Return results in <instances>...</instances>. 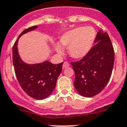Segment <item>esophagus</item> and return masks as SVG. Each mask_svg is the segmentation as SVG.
Wrapping results in <instances>:
<instances>
[{"label":"esophagus","mask_w":127,"mask_h":127,"mask_svg":"<svg viewBox=\"0 0 127 127\" xmlns=\"http://www.w3.org/2000/svg\"><path fill=\"white\" fill-rule=\"evenodd\" d=\"M70 66V64H69V63L68 62H64L63 63V69H64V68H67V67Z\"/></svg>","instance_id":"obj_1"}]
</instances>
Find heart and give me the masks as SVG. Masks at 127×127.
Segmentation results:
<instances>
[{
	"label": "heart",
	"mask_w": 127,
	"mask_h": 127,
	"mask_svg": "<svg viewBox=\"0 0 127 127\" xmlns=\"http://www.w3.org/2000/svg\"><path fill=\"white\" fill-rule=\"evenodd\" d=\"M96 31L92 27H79L64 32L59 37V45H55L56 52L62 54L63 48L68 47L70 57L80 59L88 54L91 50L96 38Z\"/></svg>",
	"instance_id": "heart-1"
}]
</instances>
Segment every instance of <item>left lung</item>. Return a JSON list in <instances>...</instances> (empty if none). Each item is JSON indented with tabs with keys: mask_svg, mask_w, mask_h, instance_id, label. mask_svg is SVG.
<instances>
[{
	"mask_svg": "<svg viewBox=\"0 0 127 127\" xmlns=\"http://www.w3.org/2000/svg\"><path fill=\"white\" fill-rule=\"evenodd\" d=\"M94 47L81 60L71 63L75 73L74 86L82 96L99 94L110 79L114 62V52L108 34L98 32Z\"/></svg>",
	"mask_w": 127,
	"mask_h": 127,
	"instance_id": "obj_1",
	"label": "left lung"
}]
</instances>
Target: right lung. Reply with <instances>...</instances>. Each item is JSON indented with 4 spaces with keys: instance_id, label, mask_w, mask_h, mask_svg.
Here are the masks:
<instances>
[{
    "instance_id": "obj_1",
    "label": "right lung",
    "mask_w": 127,
    "mask_h": 127,
    "mask_svg": "<svg viewBox=\"0 0 127 127\" xmlns=\"http://www.w3.org/2000/svg\"><path fill=\"white\" fill-rule=\"evenodd\" d=\"M37 28V25L32 26L20 34L13 45V62L16 78L23 90L32 98L43 100L54 90L63 63L54 64L44 61L38 64H27L22 60L18 51V39L23 34Z\"/></svg>"
}]
</instances>
